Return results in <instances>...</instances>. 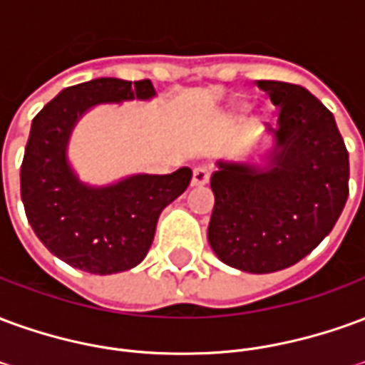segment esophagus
<instances>
[{"label":"esophagus","instance_id":"esophagus-1","mask_svg":"<svg viewBox=\"0 0 365 365\" xmlns=\"http://www.w3.org/2000/svg\"><path fill=\"white\" fill-rule=\"evenodd\" d=\"M209 178H211V172H209L207 168H195V170H193V178H191V185H193V187H201V185H205V183L209 182Z\"/></svg>","mask_w":365,"mask_h":365}]
</instances>
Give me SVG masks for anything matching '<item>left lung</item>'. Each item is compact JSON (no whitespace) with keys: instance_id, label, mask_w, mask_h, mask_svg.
Returning a JSON list of instances; mask_svg holds the SVG:
<instances>
[{"instance_id":"8db88e82","label":"left lung","mask_w":365,"mask_h":365,"mask_svg":"<svg viewBox=\"0 0 365 365\" xmlns=\"http://www.w3.org/2000/svg\"><path fill=\"white\" fill-rule=\"evenodd\" d=\"M279 107L268 166L217 162L207 238L219 260L272 274L303 260L336 225L348 199V150L332 113L305 88L258 80Z\"/></svg>"}]
</instances>
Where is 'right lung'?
Masks as SVG:
<instances>
[{
  "label": "right lung",
  "mask_w": 365,
  "mask_h": 365,
  "mask_svg": "<svg viewBox=\"0 0 365 365\" xmlns=\"http://www.w3.org/2000/svg\"><path fill=\"white\" fill-rule=\"evenodd\" d=\"M154 96L150 80L133 86L97 78L60 91L33 119L21 164V199L38 240L72 268L99 275L135 268L148 254L160 213L190 185L191 170L180 168L93 187L68 164L72 128L88 109Z\"/></svg>",
  "instance_id": "obj_1"
}]
</instances>
